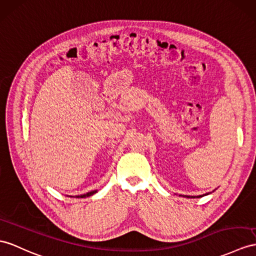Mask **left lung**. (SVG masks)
Returning <instances> with one entry per match:
<instances>
[{
  "label": "left lung",
  "instance_id": "8db88e82",
  "mask_svg": "<svg viewBox=\"0 0 256 256\" xmlns=\"http://www.w3.org/2000/svg\"><path fill=\"white\" fill-rule=\"evenodd\" d=\"M191 198H196V196H191Z\"/></svg>",
  "mask_w": 256,
  "mask_h": 256
}]
</instances>
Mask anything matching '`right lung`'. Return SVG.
Returning a JSON list of instances; mask_svg holds the SVG:
<instances>
[{
    "label": "right lung",
    "instance_id": "obj_1",
    "mask_svg": "<svg viewBox=\"0 0 256 256\" xmlns=\"http://www.w3.org/2000/svg\"><path fill=\"white\" fill-rule=\"evenodd\" d=\"M96 192V190H94V191H91V192L86 193V194H82V196H78L77 198H86V196H92V194H94Z\"/></svg>",
    "mask_w": 256,
    "mask_h": 256
}]
</instances>
